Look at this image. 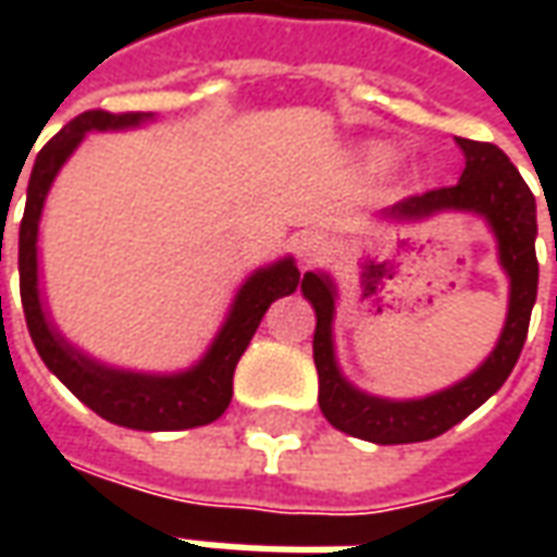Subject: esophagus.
Masks as SVG:
<instances>
[{
    "label": "esophagus",
    "instance_id": "esophagus-1",
    "mask_svg": "<svg viewBox=\"0 0 557 557\" xmlns=\"http://www.w3.org/2000/svg\"><path fill=\"white\" fill-rule=\"evenodd\" d=\"M327 253V238L322 232H304L298 238V256H301L304 265H315L322 262Z\"/></svg>",
    "mask_w": 557,
    "mask_h": 557
}]
</instances>
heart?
I'll list each match as a JSON object with an SVG mask.
<instances>
[{
  "instance_id": "obj_1",
  "label": "heart",
  "mask_w": 557,
  "mask_h": 557,
  "mask_svg": "<svg viewBox=\"0 0 557 557\" xmlns=\"http://www.w3.org/2000/svg\"><path fill=\"white\" fill-rule=\"evenodd\" d=\"M387 163H391V154H387L385 148H379V151H373V166H375V170H385Z\"/></svg>"
}]
</instances>
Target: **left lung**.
<instances>
[{"instance_id": "8db88e82", "label": "left lung", "mask_w": 557, "mask_h": 557, "mask_svg": "<svg viewBox=\"0 0 557 557\" xmlns=\"http://www.w3.org/2000/svg\"><path fill=\"white\" fill-rule=\"evenodd\" d=\"M466 170L462 178L450 187H435L426 194L406 196L391 208V218H426L444 208L456 211H478L490 220L498 238L502 265L510 274V310L502 339L478 373L466 382L447 387L442 394L411 403H391V399L367 397L339 375L331 346V319H334V286L322 274H304L301 292L315 310L313 361L319 370V409L331 426L349 432L355 438L375 444H411L442 435L459 420H466L474 409L507 382L513 373L519 351L525 346L531 307L537 301V206L534 194L519 175L510 158L492 143L456 137Z\"/></svg>"}]
</instances>
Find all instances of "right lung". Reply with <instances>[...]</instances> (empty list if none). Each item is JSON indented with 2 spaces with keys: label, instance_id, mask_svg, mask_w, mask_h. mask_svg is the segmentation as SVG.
<instances>
[{
  "label": "right lung",
  "instance_id": "add662e5",
  "mask_svg": "<svg viewBox=\"0 0 557 557\" xmlns=\"http://www.w3.org/2000/svg\"><path fill=\"white\" fill-rule=\"evenodd\" d=\"M146 113H107V110H86L77 119H71L47 146L38 151L26 190V211L20 220V301L26 313L32 343L41 355V361L50 367V373L59 375V382L86 403L95 414H101L110 423L127 426V430H190L206 426L218 420L232 403V375L235 363L250 346L256 327L262 315L283 295H292L301 283V271L292 259H283L277 265L256 271L247 280L235 298L226 325L214 339L199 367L182 375H139L107 370L101 363L89 361L67 346L44 319L41 301H38V220H41L44 196L53 184L55 172L65 163L67 154L79 146L86 131H107V127L139 125ZM2 262V242H0Z\"/></svg>",
  "mask_w": 557,
  "mask_h": 557
}]
</instances>
